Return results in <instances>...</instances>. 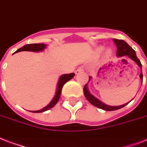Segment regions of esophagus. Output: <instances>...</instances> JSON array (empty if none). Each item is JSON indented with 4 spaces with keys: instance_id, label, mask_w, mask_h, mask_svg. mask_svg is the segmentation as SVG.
Returning a JSON list of instances; mask_svg holds the SVG:
<instances>
[{
    "instance_id": "1",
    "label": "esophagus",
    "mask_w": 147,
    "mask_h": 147,
    "mask_svg": "<svg viewBox=\"0 0 147 147\" xmlns=\"http://www.w3.org/2000/svg\"><path fill=\"white\" fill-rule=\"evenodd\" d=\"M84 68L83 67H79L77 70H76V74H80V73L84 72Z\"/></svg>"
}]
</instances>
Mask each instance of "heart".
Wrapping results in <instances>:
<instances>
[{
	"label": "heart",
	"mask_w": 147,
	"mask_h": 147,
	"mask_svg": "<svg viewBox=\"0 0 147 147\" xmlns=\"http://www.w3.org/2000/svg\"><path fill=\"white\" fill-rule=\"evenodd\" d=\"M103 51V47H100V48L98 49V51H98V52H101V51ZM107 53H108V54H110V51H107Z\"/></svg>",
	"instance_id": "obj_1"
}]
</instances>
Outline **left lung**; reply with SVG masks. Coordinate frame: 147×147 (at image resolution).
<instances>
[{
  "label": "left lung",
  "instance_id": "1",
  "mask_svg": "<svg viewBox=\"0 0 147 147\" xmlns=\"http://www.w3.org/2000/svg\"><path fill=\"white\" fill-rule=\"evenodd\" d=\"M113 41H114L115 44H116V46H117V56L118 57L127 56V57H129L130 59H132L133 61H135L136 63V64L140 67L141 73L140 75V77L141 80L143 82L142 64H141L140 60H139L138 58H137V57H136L135 51L131 47L129 46V44H127V42H125L124 40H123L113 39ZM90 80H91V77H89V81ZM84 95H85V97L87 99V100L89 101L91 104H93V105L96 107L100 108V109L106 110V111H113V110H119V109H121L122 107H125L126 105H127L130 101L133 100H131L129 101V102H128L127 103H125V104L121 106H116V107H113V106H108L107 105V104H105V103H102L101 101L99 100L98 99H96V97H94L92 94H90V92L88 91V89H87V84H86L84 87Z\"/></svg>",
  "mask_w": 147,
  "mask_h": 147
}]
</instances>
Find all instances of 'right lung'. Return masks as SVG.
Here are the masks:
<instances>
[{
  "label": "right lung",
  "mask_w": 147,
  "mask_h": 147,
  "mask_svg": "<svg viewBox=\"0 0 147 147\" xmlns=\"http://www.w3.org/2000/svg\"><path fill=\"white\" fill-rule=\"evenodd\" d=\"M46 48V44H27L25 46L20 47L16 51L15 53L20 52V51H33V52H39V51H43L44 49ZM75 76V74H63L60 77L59 80L57 83V90H56V94L53 96V100L51 101V103H49L48 105L46 106L45 107L40 110H36V111H31L32 113H42L47 110H50L51 108L56 105V103H57L60 96H61V91H62V88H63V85L71 80L73 77Z\"/></svg>",
  "instance_id": "right-lung-1"
}]
</instances>
